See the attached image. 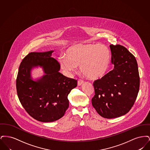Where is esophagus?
<instances>
[{
	"instance_id": "34e87169",
	"label": "esophagus",
	"mask_w": 150,
	"mask_h": 150,
	"mask_svg": "<svg viewBox=\"0 0 150 150\" xmlns=\"http://www.w3.org/2000/svg\"><path fill=\"white\" fill-rule=\"evenodd\" d=\"M84 83V81L81 80H79L78 81V86H82V84Z\"/></svg>"
}]
</instances>
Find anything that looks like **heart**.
Masks as SVG:
<instances>
[{
    "label": "heart",
    "mask_w": 150,
    "mask_h": 150,
    "mask_svg": "<svg viewBox=\"0 0 150 150\" xmlns=\"http://www.w3.org/2000/svg\"><path fill=\"white\" fill-rule=\"evenodd\" d=\"M57 60L67 74H71L79 65L80 71L88 78L96 80L106 75L110 64V52L103 44L79 43L70 47L66 56H59Z\"/></svg>",
    "instance_id": "obj_1"
}]
</instances>
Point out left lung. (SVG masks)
<instances>
[{"label": "left lung", "instance_id": "left-lung-1", "mask_svg": "<svg viewBox=\"0 0 150 150\" xmlns=\"http://www.w3.org/2000/svg\"><path fill=\"white\" fill-rule=\"evenodd\" d=\"M110 47L114 69L94 82L92 103L102 117L112 119L126 114L133 106L139 92V75L136 58L126 48L112 44Z\"/></svg>", "mask_w": 150, "mask_h": 150}]
</instances>
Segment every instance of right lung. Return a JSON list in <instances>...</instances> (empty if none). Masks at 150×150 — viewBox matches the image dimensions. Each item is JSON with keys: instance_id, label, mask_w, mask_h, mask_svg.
I'll return each mask as SVG.
<instances>
[{"instance_id": "obj_1", "label": "right lung", "mask_w": 150, "mask_h": 150, "mask_svg": "<svg viewBox=\"0 0 150 150\" xmlns=\"http://www.w3.org/2000/svg\"><path fill=\"white\" fill-rule=\"evenodd\" d=\"M53 50L31 52L20 65L16 80L17 95L22 106L38 121L48 122L61 118L69 106L67 98L77 80L59 72L60 66L52 57ZM42 69L44 75L34 80L31 70Z\"/></svg>"}]
</instances>
